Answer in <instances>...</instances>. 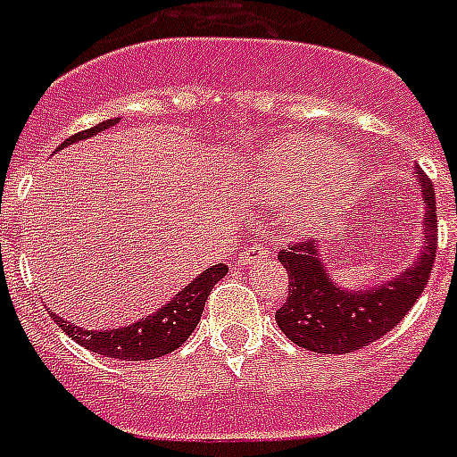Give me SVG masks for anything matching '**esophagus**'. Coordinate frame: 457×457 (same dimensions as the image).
<instances>
[{
	"label": "esophagus",
	"mask_w": 457,
	"mask_h": 457,
	"mask_svg": "<svg viewBox=\"0 0 457 457\" xmlns=\"http://www.w3.org/2000/svg\"><path fill=\"white\" fill-rule=\"evenodd\" d=\"M267 255H270L267 248L260 246V244H253V246L244 248V253H241V264H258L260 260H264Z\"/></svg>",
	"instance_id": "34e87169"
}]
</instances>
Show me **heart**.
<instances>
[{
  "mask_svg": "<svg viewBox=\"0 0 457 457\" xmlns=\"http://www.w3.org/2000/svg\"><path fill=\"white\" fill-rule=\"evenodd\" d=\"M337 155V144L323 137H293L267 153V190L274 199H295L293 220L300 228L323 225L358 186V157Z\"/></svg>",
  "mask_w": 457,
  "mask_h": 457,
  "instance_id": "obj_1",
  "label": "heart"
}]
</instances>
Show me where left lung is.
Here are the masks:
<instances>
[{
    "mask_svg": "<svg viewBox=\"0 0 457 457\" xmlns=\"http://www.w3.org/2000/svg\"><path fill=\"white\" fill-rule=\"evenodd\" d=\"M423 193V251L416 262L393 281L365 290H341L325 271L313 244L295 241L278 253L290 278L286 302L276 312V323L287 339L313 353H353L388 335L423 295L436 253L435 187L416 167Z\"/></svg>",
    "mask_w": 457,
    "mask_h": 457,
    "instance_id": "obj_1",
    "label": "left lung"
}]
</instances>
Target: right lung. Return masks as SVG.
<instances>
[{
	"instance_id": "add662e5",
	"label": "right lung",
	"mask_w": 457,
	"mask_h": 457,
	"mask_svg": "<svg viewBox=\"0 0 457 457\" xmlns=\"http://www.w3.org/2000/svg\"><path fill=\"white\" fill-rule=\"evenodd\" d=\"M118 118L99 122L95 128L79 132L69 137L67 141L60 144V148L74 144V141L87 139L92 134L104 132L111 125H116ZM228 274V264H213L204 274H199L193 283H187L181 293L174 295V300L155 312L153 316L141 318L139 323L125 325L118 329H83L76 328L74 323H67L57 313H51V318L64 329L76 344L86 346L87 351H95L104 358L116 360H155L162 358L167 353L176 351L187 337L193 335L197 328L199 316L204 312V302L209 300L211 287Z\"/></svg>"
}]
</instances>
